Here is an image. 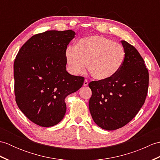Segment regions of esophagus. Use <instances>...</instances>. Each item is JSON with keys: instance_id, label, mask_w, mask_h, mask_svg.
<instances>
[{"instance_id": "obj_1", "label": "esophagus", "mask_w": 160, "mask_h": 160, "mask_svg": "<svg viewBox=\"0 0 160 160\" xmlns=\"http://www.w3.org/2000/svg\"><path fill=\"white\" fill-rule=\"evenodd\" d=\"M87 85H88V80H87V79H85V80H84V81L83 86H84V87H86V86H87Z\"/></svg>"}]
</instances>
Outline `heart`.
Listing matches in <instances>:
<instances>
[{"instance_id": "obj_1", "label": "heart", "mask_w": 160, "mask_h": 160, "mask_svg": "<svg viewBox=\"0 0 160 160\" xmlns=\"http://www.w3.org/2000/svg\"><path fill=\"white\" fill-rule=\"evenodd\" d=\"M125 52L118 42L101 36L81 38L67 47L65 58L70 72L80 74L85 69L95 79L104 80L114 76L123 64Z\"/></svg>"}]
</instances>
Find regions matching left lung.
I'll return each instance as SVG.
<instances>
[{
	"mask_svg": "<svg viewBox=\"0 0 160 160\" xmlns=\"http://www.w3.org/2000/svg\"><path fill=\"white\" fill-rule=\"evenodd\" d=\"M125 57L114 76L92 81L89 111L98 127L108 131L127 124L138 114L145 102L148 89V71L143 58L131 44L122 40Z\"/></svg>",
	"mask_w": 160,
	"mask_h": 160,
	"instance_id": "obj_1",
	"label": "left lung"
}]
</instances>
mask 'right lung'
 <instances>
[{
    "label": "right lung",
    "mask_w": 160,
    "mask_h": 160,
    "mask_svg": "<svg viewBox=\"0 0 160 160\" xmlns=\"http://www.w3.org/2000/svg\"><path fill=\"white\" fill-rule=\"evenodd\" d=\"M76 34L72 30H49L31 37L13 64L16 104L40 127L58 124L66 113L65 98L82 87L84 78L66 71L65 52Z\"/></svg>",
    "instance_id": "right-lung-1"
}]
</instances>
